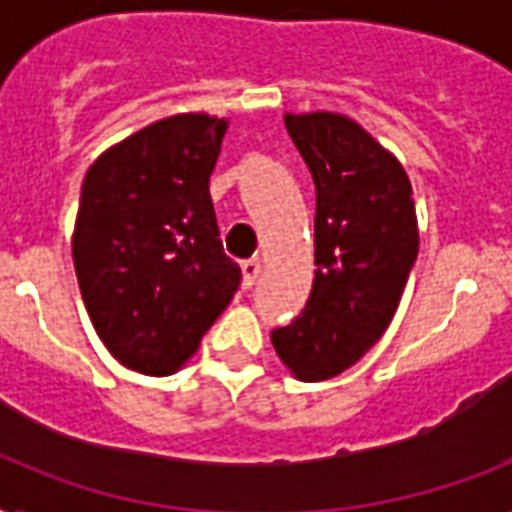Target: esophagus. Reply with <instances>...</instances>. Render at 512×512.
<instances>
[{
	"label": "esophagus",
	"mask_w": 512,
	"mask_h": 512,
	"mask_svg": "<svg viewBox=\"0 0 512 512\" xmlns=\"http://www.w3.org/2000/svg\"><path fill=\"white\" fill-rule=\"evenodd\" d=\"M241 276H244V287H252L257 281V276H260V260H257V257L244 260V263H241Z\"/></svg>",
	"instance_id": "esophagus-1"
}]
</instances>
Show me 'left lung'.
<instances>
[{
	"label": "left lung",
	"mask_w": 512,
	"mask_h": 512,
	"mask_svg": "<svg viewBox=\"0 0 512 512\" xmlns=\"http://www.w3.org/2000/svg\"><path fill=\"white\" fill-rule=\"evenodd\" d=\"M316 185V279L271 342L305 382L350 369L388 329L417 260V215L404 167L340 114L284 116Z\"/></svg>",
	"instance_id": "left-lung-1"
}]
</instances>
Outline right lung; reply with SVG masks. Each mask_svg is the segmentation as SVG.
I'll return each instance as SVG.
<instances>
[{"mask_svg":"<svg viewBox=\"0 0 512 512\" xmlns=\"http://www.w3.org/2000/svg\"><path fill=\"white\" fill-rule=\"evenodd\" d=\"M223 119L180 114L108 148L82 183L74 268L95 332L135 372H175L241 284L209 175Z\"/></svg>","mask_w":512,"mask_h":512,"instance_id":"add662e5","label":"right lung"}]
</instances>
